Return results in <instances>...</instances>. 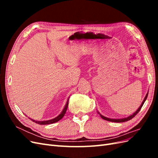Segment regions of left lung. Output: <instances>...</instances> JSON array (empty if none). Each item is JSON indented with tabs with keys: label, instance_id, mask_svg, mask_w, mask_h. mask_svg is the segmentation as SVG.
Returning <instances> with one entry per match:
<instances>
[{
	"label": "left lung",
	"instance_id": "1",
	"mask_svg": "<svg viewBox=\"0 0 158 158\" xmlns=\"http://www.w3.org/2000/svg\"><path fill=\"white\" fill-rule=\"evenodd\" d=\"M148 93L146 94V97H145V98H144V101H143V102L142 103V105L140 106V107L138 109V110L135 113H133L132 115H131V116H129V117H128L127 118H121V119H113V118H107V117H104V116H103V115H102L101 114H100L99 112H98V113L99 114V115L101 116V117L103 118V119H104V120H106V121H111V122H114V123H123V122H125V121H130L131 119H132V118H134L135 117L136 114H137V113L139 112L140 111V109H141V108H142V107L143 106V105H144V102H145V101L146 100V98H147V97H148Z\"/></svg>",
	"mask_w": 158,
	"mask_h": 158
}]
</instances>
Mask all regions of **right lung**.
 Returning a JSON list of instances; mask_svg holds the SVG:
<instances>
[{
	"instance_id": "right-lung-1",
	"label": "right lung",
	"mask_w": 158,
	"mask_h": 158,
	"mask_svg": "<svg viewBox=\"0 0 158 158\" xmlns=\"http://www.w3.org/2000/svg\"><path fill=\"white\" fill-rule=\"evenodd\" d=\"M68 105H69V100L67 101V103H66V106L64 108V109L63 110V111L61 112V113L59 114V116H57L56 118H53V119H51V120H49V121H33V119H31V121H33V122H35V123L39 124V125H49V124H52V123H55L56 122H58L59 121H60V119L63 118L64 115V114L66 113V109H67L68 107Z\"/></svg>"
}]
</instances>
